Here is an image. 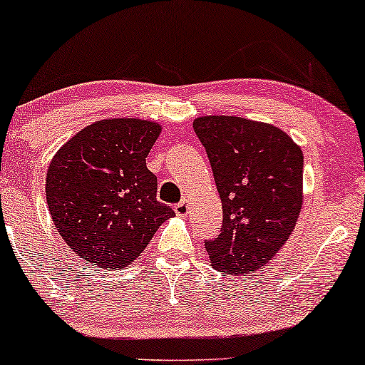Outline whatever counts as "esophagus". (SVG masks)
Here are the masks:
<instances>
[{
  "instance_id": "obj_1",
  "label": "esophagus",
  "mask_w": 365,
  "mask_h": 365,
  "mask_svg": "<svg viewBox=\"0 0 365 365\" xmlns=\"http://www.w3.org/2000/svg\"><path fill=\"white\" fill-rule=\"evenodd\" d=\"M174 211H176L178 216H186L187 215V200H182L174 206Z\"/></svg>"
}]
</instances>
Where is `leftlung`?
Masks as SVG:
<instances>
[{
    "instance_id": "8db88e82",
    "label": "left lung",
    "mask_w": 365,
    "mask_h": 365,
    "mask_svg": "<svg viewBox=\"0 0 365 365\" xmlns=\"http://www.w3.org/2000/svg\"><path fill=\"white\" fill-rule=\"evenodd\" d=\"M223 205V226L205 246L212 268L257 272L290 238L304 202V154L275 125L233 115L192 122Z\"/></svg>"
}]
</instances>
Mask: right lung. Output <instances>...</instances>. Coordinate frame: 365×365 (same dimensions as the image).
Here are the masks:
<instances>
[{
	"mask_svg": "<svg viewBox=\"0 0 365 365\" xmlns=\"http://www.w3.org/2000/svg\"><path fill=\"white\" fill-rule=\"evenodd\" d=\"M159 134L155 122L98 120L51 159L45 187L51 220L65 243L90 264L127 267L176 215L158 201V178L145 165Z\"/></svg>",
	"mask_w": 365,
	"mask_h": 365,
	"instance_id": "1",
	"label": "right lung"
}]
</instances>
